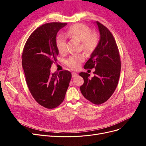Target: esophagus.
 <instances>
[{"label":"esophagus","instance_id":"34e87169","mask_svg":"<svg viewBox=\"0 0 146 146\" xmlns=\"http://www.w3.org/2000/svg\"><path fill=\"white\" fill-rule=\"evenodd\" d=\"M72 76L73 78H74V77H76V76H78V74L76 73L73 72V73H72Z\"/></svg>","mask_w":146,"mask_h":146}]
</instances>
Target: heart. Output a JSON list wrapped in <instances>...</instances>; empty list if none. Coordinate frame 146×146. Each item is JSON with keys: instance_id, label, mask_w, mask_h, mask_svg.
<instances>
[{"instance_id": "b5f03b06", "label": "heart", "mask_w": 146, "mask_h": 146, "mask_svg": "<svg viewBox=\"0 0 146 146\" xmlns=\"http://www.w3.org/2000/svg\"><path fill=\"white\" fill-rule=\"evenodd\" d=\"M64 35L68 38L80 41L83 50L88 52L93 51L98 43L97 35L92 34L90 29L85 25L82 24L71 26L67 30ZM56 44L60 53L66 51V38L64 35L60 34L57 36ZM83 60V56L82 55L73 56L67 60V64L73 70H76L80 67Z\"/></svg>"}]
</instances>
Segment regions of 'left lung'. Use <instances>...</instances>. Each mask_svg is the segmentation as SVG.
Instances as JSON below:
<instances>
[{
    "label": "left lung",
    "instance_id": "left-lung-1",
    "mask_svg": "<svg viewBox=\"0 0 146 146\" xmlns=\"http://www.w3.org/2000/svg\"><path fill=\"white\" fill-rule=\"evenodd\" d=\"M99 32V40L92 52L84 68H95V76L81 72L79 75L84 79L80 86L83 96L96 105L106 102L115 90L121 72V61L116 41L109 29L96 21Z\"/></svg>",
    "mask_w": 146,
    "mask_h": 146
}]
</instances>
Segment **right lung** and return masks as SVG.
Here are the masks:
<instances>
[{
	"label": "right lung",
	"mask_w": 146,
	"mask_h": 146,
	"mask_svg": "<svg viewBox=\"0 0 146 146\" xmlns=\"http://www.w3.org/2000/svg\"><path fill=\"white\" fill-rule=\"evenodd\" d=\"M67 24L51 22L41 25L29 36L23 50L22 64L28 89L35 100L48 109L55 108L64 101L72 78L69 71H50L59 52L56 44L57 33Z\"/></svg>",
	"instance_id": "add662e5"
}]
</instances>
